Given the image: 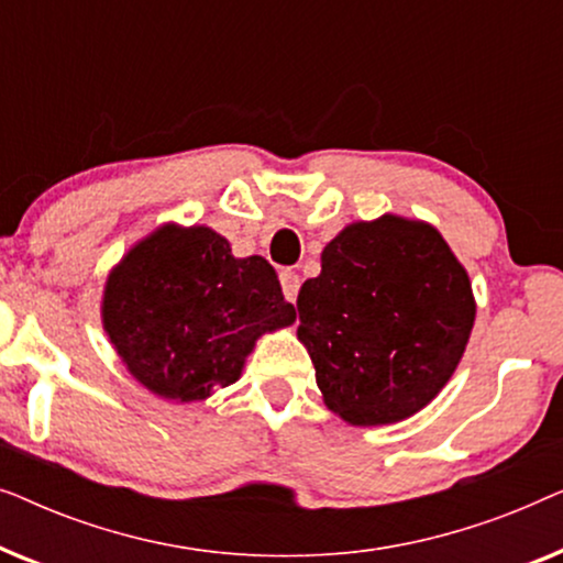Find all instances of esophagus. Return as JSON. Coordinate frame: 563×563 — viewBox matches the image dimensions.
I'll list each match as a JSON object with an SVG mask.
<instances>
[{
	"instance_id": "34e87169",
	"label": "esophagus",
	"mask_w": 563,
	"mask_h": 563,
	"mask_svg": "<svg viewBox=\"0 0 563 563\" xmlns=\"http://www.w3.org/2000/svg\"><path fill=\"white\" fill-rule=\"evenodd\" d=\"M279 279H282L284 297H287L289 302H295L297 295H299V284H302V279H299V274L291 272V268H284V272L279 274Z\"/></svg>"
}]
</instances>
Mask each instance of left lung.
I'll return each instance as SVG.
<instances>
[{
    "mask_svg": "<svg viewBox=\"0 0 563 563\" xmlns=\"http://www.w3.org/2000/svg\"><path fill=\"white\" fill-rule=\"evenodd\" d=\"M297 312L325 405L351 426H387L422 410L451 379L476 310L441 233L384 214L325 245Z\"/></svg>",
    "mask_w": 563,
    "mask_h": 563,
    "instance_id": "left-lung-1",
    "label": "left lung"
}]
</instances>
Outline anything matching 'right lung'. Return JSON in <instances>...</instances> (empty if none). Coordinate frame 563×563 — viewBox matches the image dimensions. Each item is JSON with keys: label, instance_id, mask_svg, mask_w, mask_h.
Listing matches in <instances>:
<instances>
[{"label": "right lung", "instance_id": "1", "mask_svg": "<svg viewBox=\"0 0 563 563\" xmlns=\"http://www.w3.org/2000/svg\"><path fill=\"white\" fill-rule=\"evenodd\" d=\"M104 330L158 397L205 399L241 376L266 330L295 322L266 258H233L210 228H161L107 279Z\"/></svg>", "mask_w": 563, "mask_h": 563}]
</instances>
